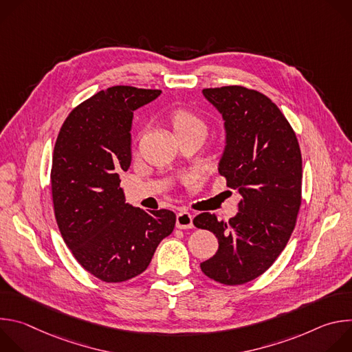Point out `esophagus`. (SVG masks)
Masks as SVG:
<instances>
[{
	"label": "esophagus",
	"instance_id": "34e87169",
	"mask_svg": "<svg viewBox=\"0 0 352 352\" xmlns=\"http://www.w3.org/2000/svg\"><path fill=\"white\" fill-rule=\"evenodd\" d=\"M193 217L190 213L188 212H179L177 214V228H181V230H186V228H192L193 227V223H192Z\"/></svg>",
	"mask_w": 352,
	"mask_h": 352
}]
</instances>
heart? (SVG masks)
<instances>
[{
	"label": "heart",
	"instance_id": "b5f03b06",
	"mask_svg": "<svg viewBox=\"0 0 352 352\" xmlns=\"http://www.w3.org/2000/svg\"><path fill=\"white\" fill-rule=\"evenodd\" d=\"M170 121H171V125L177 135L192 131V129H205L204 121L186 109L174 110L170 116ZM185 181H186V184H190V182H193V177H189Z\"/></svg>",
	"mask_w": 352,
	"mask_h": 352
}]
</instances>
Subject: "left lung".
<instances>
[{
  "instance_id": "8db88e82",
  "label": "left lung",
  "mask_w": 352,
  "mask_h": 352,
  "mask_svg": "<svg viewBox=\"0 0 352 352\" xmlns=\"http://www.w3.org/2000/svg\"><path fill=\"white\" fill-rule=\"evenodd\" d=\"M224 120L226 148L219 173L238 189V213L228 221L200 213L197 228L219 239L200 263L212 280L239 285L263 274L285 248L300 208L302 157L289 122L272 100L243 86L204 89Z\"/></svg>"
}]
</instances>
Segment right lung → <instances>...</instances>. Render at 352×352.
<instances>
[{"label": "right lung", "instance_id": "add662e5", "mask_svg": "<svg viewBox=\"0 0 352 352\" xmlns=\"http://www.w3.org/2000/svg\"><path fill=\"white\" fill-rule=\"evenodd\" d=\"M162 90L113 86L75 107L58 133L52 193L60 232L79 265L106 283L143 273L175 214L125 204L120 174L131 166L133 111Z\"/></svg>", "mask_w": 352, "mask_h": 352}]
</instances>
